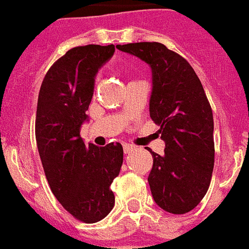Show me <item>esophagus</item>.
Returning <instances> with one entry per match:
<instances>
[{"mask_svg": "<svg viewBox=\"0 0 249 249\" xmlns=\"http://www.w3.org/2000/svg\"><path fill=\"white\" fill-rule=\"evenodd\" d=\"M135 149L134 145H131V144H124V153L125 155H128V153H131Z\"/></svg>", "mask_w": 249, "mask_h": 249, "instance_id": "1", "label": "esophagus"}]
</instances>
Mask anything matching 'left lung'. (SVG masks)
Wrapping results in <instances>:
<instances>
[{"label": "left lung", "mask_w": 249, "mask_h": 249, "mask_svg": "<svg viewBox=\"0 0 249 249\" xmlns=\"http://www.w3.org/2000/svg\"><path fill=\"white\" fill-rule=\"evenodd\" d=\"M116 47L152 70L149 116L165 142L162 156L151 151L148 183L153 199L170 213H187L209 191L215 162L213 116L201 80L185 58L162 43Z\"/></svg>", "instance_id": "1"}]
</instances>
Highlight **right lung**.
Listing matches in <instances>:
<instances>
[{"instance_id":"add662e5","label":"right lung","mask_w":249,"mask_h":249,"mask_svg":"<svg viewBox=\"0 0 249 249\" xmlns=\"http://www.w3.org/2000/svg\"><path fill=\"white\" fill-rule=\"evenodd\" d=\"M114 52V44L69 50L50 68L38 96L36 139L47 181L62 207L87 224L100 221L112 210L110 187L123 165L120 143L86 145L80 137L94 76Z\"/></svg>"}]
</instances>
